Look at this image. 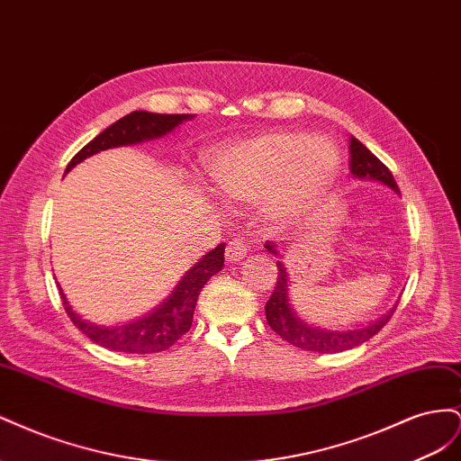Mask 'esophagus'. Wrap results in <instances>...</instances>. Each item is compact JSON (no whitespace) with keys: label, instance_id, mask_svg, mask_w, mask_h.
<instances>
[{"label":"esophagus","instance_id":"obj_1","mask_svg":"<svg viewBox=\"0 0 461 461\" xmlns=\"http://www.w3.org/2000/svg\"><path fill=\"white\" fill-rule=\"evenodd\" d=\"M248 256V244L240 239H234L229 242L227 246V252H225V258L229 263H239L242 261L244 258Z\"/></svg>","mask_w":461,"mask_h":461}]
</instances>
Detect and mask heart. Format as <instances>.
<instances>
[{
  "label": "heart",
  "instance_id": "heart-1",
  "mask_svg": "<svg viewBox=\"0 0 461 461\" xmlns=\"http://www.w3.org/2000/svg\"><path fill=\"white\" fill-rule=\"evenodd\" d=\"M340 151L327 138L273 132L221 149L209 175L222 196L239 203L265 200L275 219L308 212L332 186Z\"/></svg>",
  "mask_w": 461,
  "mask_h": 461
}]
</instances>
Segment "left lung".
<instances>
[{"mask_svg": "<svg viewBox=\"0 0 461 461\" xmlns=\"http://www.w3.org/2000/svg\"><path fill=\"white\" fill-rule=\"evenodd\" d=\"M350 171L356 178H367V180H376L390 190H394L400 194L396 180L393 173L388 171V167L376 158L373 153L361 144L357 138H350ZM265 248L269 249L271 254L281 258L278 249L273 242L265 244ZM276 286L273 290V294L269 302L265 303V317L269 321V327L281 337L283 340L290 342L292 346H298L302 350H312L317 354H339L344 350H352L356 346H361L373 339L376 332H379L386 323L388 319L393 317L396 305L390 310L386 315L379 317L373 323L359 327V329H325L319 325H312L308 321H303L294 308L290 303L288 296V271L285 267L283 261H276Z\"/></svg>", "mask_w": 461, "mask_h": 461, "instance_id": "1", "label": "left lung"}]
</instances>
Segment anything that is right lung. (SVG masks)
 Returning <instances> with one entry per match:
<instances>
[{
	"label": "right lung",
	"mask_w": 461,
	"mask_h": 461,
	"mask_svg": "<svg viewBox=\"0 0 461 461\" xmlns=\"http://www.w3.org/2000/svg\"><path fill=\"white\" fill-rule=\"evenodd\" d=\"M194 115H163V113H149V111H132L124 115L117 122L111 124L104 132L97 134L92 142L82 148L77 156L68 161L65 175L73 169L75 165L85 161L90 156H95L109 148L132 146L146 140H156L165 134L173 132L178 124L185 121H192ZM225 265V244H219L212 252H207L192 269L180 278L169 298L163 300L156 310L148 315L134 319L124 325H95L92 321L78 315L71 303H68L65 292L59 286V294L63 300V308L67 315L71 317L75 327H78L86 334L90 340L109 348L113 352L124 354H153L163 352L171 348L185 332L192 327L194 310L202 288L215 273H219Z\"/></svg>",
	"instance_id": "right-lung-1"
}]
</instances>
